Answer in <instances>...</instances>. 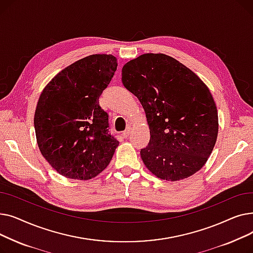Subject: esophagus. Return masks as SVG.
I'll use <instances>...</instances> for the list:
<instances>
[{
    "label": "esophagus",
    "instance_id": "obj_1",
    "mask_svg": "<svg viewBox=\"0 0 253 253\" xmlns=\"http://www.w3.org/2000/svg\"><path fill=\"white\" fill-rule=\"evenodd\" d=\"M130 133H131V128H127L125 131H123L122 135H123L125 138H127V137L130 135Z\"/></svg>",
    "mask_w": 253,
    "mask_h": 253
}]
</instances>
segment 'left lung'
I'll return each instance as SVG.
<instances>
[{
    "mask_svg": "<svg viewBox=\"0 0 253 253\" xmlns=\"http://www.w3.org/2000/svg\"><path fill=\"white\" fill-rule=\"evenodd\" d=\"M122 83L147 116L151 138L140 150L147 168L171 181L200 170L218 132L216 105L202 80L174 58L147 53L123 66Z\"/></svg>",
    "mask_w": 253,
    "mask_h": 253,
    "instance_id": "obj_1",
    "label": "left lung"
}]
</instances>
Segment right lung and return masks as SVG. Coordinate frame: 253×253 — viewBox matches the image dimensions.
<instances>
[{
  "label": "right lung",
  "instance_id": "add662e5",
  "mask_svg": "<svg viewBox=\"0 0 253 253\" xmlns=\"http://www.w3.org/2000/svg\"><path fill=\"white\" fill-rule=\"evenodd\" d=\"M117 66L111 54L89 55L58 73L40 95L34 118L39 149L65 177H95L119 145L98 100Z\"/></svg>",
  "mask_w": 253,
  "mask_h": 253
}]
</instances>
